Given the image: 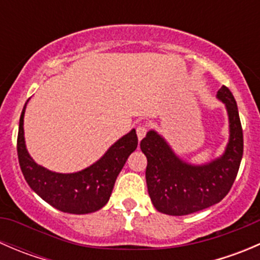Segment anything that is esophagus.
Wrapping results in <instances>:
<instances>
[{
	"mask_svg": "<svg viewBox=\"0 0 260 260\" xmlns=\"http://www.w3.org/2000/svg\"><path fill=\"white\" fill-rule=\"evenodd\" d=\"M146 133H147V128L145 127V125H138L137 127V137H138V140H142L143 137H145L146 136Z\"/></svg>",
	"mask_w": 260,
	"mask_h": 260,
	"instance_id": "obj_1",
	"label": "esophagus"
}]
</instances>
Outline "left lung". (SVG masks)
Segmentation results:
<instances>
[{
	"instance_id": "obj_1",
	"label": "left lung",
	"mask_w": 260,
	"mask_h": 260,
	"mask_svg": "<svg viewBox=\"0 0 260 260\" xmlns=\"http://www.w3.org/2000/svg\"><path fill=\"white\" fill-rule=\"evenodd\" d=\"M216 98L225 104L229 141L224 153L208 164L192 165L180 158L154 129L141 141L147 157L146 182L152 204L162 214L182 216L220 203L232 188L243 157V129L237 102L222 85Z\"/></svg>"
}]
</instances>
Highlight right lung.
<instances>
[{
    "label": "right lung",
    "mask_w": 260,
    "mask_h": 260,
    "mask_svg": "<svg viewBox=\"0 0 260 260\" xmlns=\"http://www.w3.org/2000/svg\"><path fill=\"white\" fill-rule=\"evenodd\" d=\"M26 104L20 117L17 136L18 162L26 182L44 201L62 212L80 215L101 210L108 203L125 161L137 148L136 129L119 138L86 169L73 174H59L36 164L27 152L23 136Z\"/></svg>",
    "instance_id": "right-lung-1"
}]
</instances>
